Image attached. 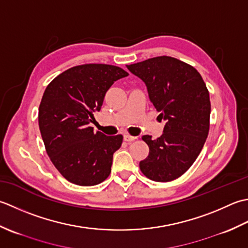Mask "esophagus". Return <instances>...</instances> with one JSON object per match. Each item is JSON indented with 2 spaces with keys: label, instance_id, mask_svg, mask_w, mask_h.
<instances>
[{
  "label": "esophagus",
  "instance_id": "34e87169",
  "mask_svg": "<svg viewBox=\"0 0 248 248\" xmlns=\"http://www.w3.org/2000/svg\"><path fill=\"white\" fill-rule=\"evenodd\" d=\"M136 139H137V137H135V136H130L128 134L124 135V140L126 141V142H130V141H134Z\"/></svg>",
  "mask_w": 248,
  "mask_h": 248
}]
</instances>
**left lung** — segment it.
<instances>
[{
	"label": "left lung",
	"mask_w": 248,
	"mask_h": 248,
	"mask_svg": "<svg viewBox=\"0 0 248 248\" xmlns=\"http://www.w3.org/2000/svg\"><path fill=\"white\" fill-rule=\"evenodd\" d=\"M148 88L159 117L166 120L159 138L142 136L149 155L139 167L146 178L170 182L180 178L198 157L209 135L211 102L201 75L172 57H156L127 65Z\"/></svg>",
	"instance_id": "8db88e82"
}]
</instances>
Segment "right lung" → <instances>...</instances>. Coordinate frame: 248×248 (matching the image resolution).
Masks as SVG:
<instances>
[{"label":"right lung","instance_id":"add662e5","mask_svg":"<svg viewBox=\"0 0 248 248\" xmlns=\"http://www.w3.org/2000/svg\"><path fill=\"white\" fill-rule=\"evenodd\" d=\"M126 76L114 65L82 64L57 76L45 90L39 130L50 160L70 183L94 186L109 176L123 136L94 133L90 122L111 85Z\"/></svg>","mask_w":248,"mask_h":248}]
</instances>
